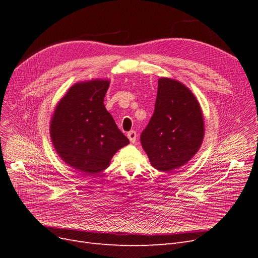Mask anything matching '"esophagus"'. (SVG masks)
<instances>
[{
	"label": "esophagus",
	"mask_w": 258,
	"mask_h": 258,
	"mask_svg": "<svg viewBox=\"0 0 258 258\" xmlns=\"http://www.w3.org/2000/svg\"><path fill=\"white\" fill-rule=\"evenodd\" d=\"M127 137H128V139L130 140V142L131 143H135L136 141H137V132L136 131H130V132H128V135H127Z\"/></svg>",
	"instance_id": "1"
}]
</instances>
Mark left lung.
I'll use <instances>...</instances> for the list:
<instances>
[{
  "instance_id": "1",
  "label": "left lung",
  "mask_w": 258,
  "mask_h": 258,
  "mask_svg": "<svg viewBox=\"0 0 258 258\" xmlns=\"http://www.w3.org/2000/svg\"><path fill=\"white\" fill-rule=\"evenodd\" d=\"M204 138V115L192 91L181 82L161 77L154 114L141 135L152 166L162 172L183 167L197 154Z\"/></svg>"
}]
</instances>
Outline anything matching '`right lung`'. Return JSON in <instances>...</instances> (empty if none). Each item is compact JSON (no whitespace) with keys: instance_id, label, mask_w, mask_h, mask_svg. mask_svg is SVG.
Segmentation results:
<instances>
[{"instance_id":"obj_1","label":"right lung","mask_w":258,"mask_h":258,"mask_svg":"<svg viewBox=\"0 0 258 258\" xmlns=\"http://www.w3.org/2000/svg\"><path fill=\"white\" fill-rule=\"evenodd\" d=\"M108 80L79 82L69 88L54 108L50 138L59 157L84 175L106 169L129 140L104 106Z\"/></svg>"}]
</instances>
